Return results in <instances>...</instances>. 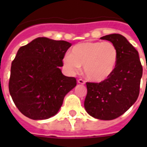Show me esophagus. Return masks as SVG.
Returning <instances> with one entry per match:
<instances>
[{"label":"esophagus","mask_w":147,"mask_h":147,"mask_svg":"<svg viewBox=\"0 0 147 147\" xmlns=\"http://www.w3.org/2000/svg\"><path fill=\"white\" fill-rule=\"evenodd\" d=\"M78 82L79 83V84H82V85H84V84H85V81L83 80L82 78H79L78 80Z\"/></svg>","instance_id":"34e87169"}]
</instances>
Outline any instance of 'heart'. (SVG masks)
<instances>
[{"label":"heart","instance_id":"heart-1","mask_svg":"<svg viewBox=\"0 0 147 147\" xmlns=\"http://www.w3.org/2000/svg\"><path fill=\"white\" fill-rule=\"evenodd\" d=\"M63 59L65 67L71 73L84 66L85 76L92 82L106 80L116 68L118 51L111 42H86L76 45Z\"/></svg>","mask_w":147,"mask_h":147}]
</instances>
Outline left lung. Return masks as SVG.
Masks as SVG:
<instances>
[{
    "label": "left lung",
    "instance_id": "left-lung-1",
    "mask_svg": "<svg viewBox=\"0 0 147 147\" xmlns=\"http://www.w3.org/2000/svg\"><path fill=\"white\" fill-rule=\"evenodd\" d=\"M100 39L114 44L118 51V60L114 72L106 80L86 82L84 106L94 118L110 121L122 115L136 102L143 67L137 50L123 36L114 33Z\"/></svg>",
    "mask_w": 147,
    "mask_h": 147
}]
</instances>
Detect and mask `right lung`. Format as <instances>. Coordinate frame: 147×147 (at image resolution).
I'll list each match as a JSON object with an SVG mask.
<instances>
[{
    "instance_id": "obj_1",
    "label": "right lung",
    "mask_w": 147,
    "mask_h": 147,
    "mask_svg": "<svg viewBox=\"0 0 147 147\" xmlns=\"http://www.w3.org/2000/svg\"><path fill=\"white\" fill-rule=\"evenodd\" d=\"M71 46L64 40L39 37L17 51L11 64L9 92L24 115L33 120L54 116L65 94L76 87V78L65 76L59 69Z\"/></svg>"
}]
</instances>
